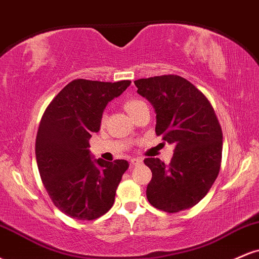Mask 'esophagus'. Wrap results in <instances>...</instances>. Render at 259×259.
I'll return each mask as SVG.
<instances>
[{
	"label": "esophagus",
	"instance_id": "esophagus-1",
	"mask_svg": "<svg viewBox=\"0 0 259 259\" xmlns=\"http://www.w3.org/2000/svg\"><path fill=\"white\" fill-rule=\"evenodd\" d=\"M141 163H142L141 158H132V159H130V165H138V164H141Z\"/></svg>",
	"mask_w": 259,
	"mask_h": 259
}]
</instances>
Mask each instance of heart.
<instances>
[{
	"label": "heart",
	"mask_w": 259,
	"mask_h": 259,
	"mask_svg": "<svg viewBox=\"0 0 259 259\" xmlns=\"http://www.w3.org/2000/svg\"><path fill=\"white\" fill-rule=\"evenodd\" d=\"M144 105H146L144 101L132 99V100H127V101H125V102H124V109H125V111L129 113L130 115H133L134 113L138 111L140 107L144 106ZM102 121H105V117L102 118Z\"/></svg>",
	"instance_id": "b5f03b06"
}]
</instances>
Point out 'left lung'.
<instances>
[{
    "instance_id": "obj_1",
    "label": "left lung",
    "mask_w": 259,
    "mask_h": 259,
    "mask_svg": "<svg viewBox=\"0 0 259 259\" xmlns=\"http://www.w3.org/2000/svg\"><path fill=\"white\" fill-rule=\"evenodd\" d=\"M156 111V134L174 144L169 164L146 158L152 171L147 200L168 213L189 209L212 187L222 163L223 133L214 109L202 92L179 75L134 81Z\"/></svg>"
}]
</instances>
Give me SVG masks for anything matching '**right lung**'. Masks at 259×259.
<instances>
[{
	"instance_id": "right-lung-1",
	"label": "right lung",
	"mask_w": 259,
	"mask_h": 259,
	"mask_svg": "<svg viewBox=\"0 0 259 259\" xmlns=\"http://www.w3.org/2000/svg\"><path fill=\"white\" fill-rule=\"evenodd\" d=\"M132 84L76 79L65 85L45 111L35 153L45 189L55 206L79 221H94L111 209L124 159L92 158L89 140L101 126L107 103Z\"/></svg>"
}]
</instances>
